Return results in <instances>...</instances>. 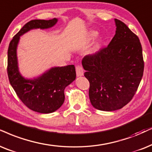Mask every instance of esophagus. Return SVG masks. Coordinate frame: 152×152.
I'll return each instance as SVG.
<instances>
[{"label":"esophagus","mask_w":152,"mask_h":152,"mask_svg":"<svg viewBox=\"0 0 152 152\" xmlns=\"http://www.w3.org/2000/svg\"><path fill=\"white\" fill-rule=\"evenodd\" d=\"M76 76H77L78 77L83 76V74H84L83 69V68L80 66H77L76 67Z\"/></svg>","instance_id":"obj_1"}]
</instances>
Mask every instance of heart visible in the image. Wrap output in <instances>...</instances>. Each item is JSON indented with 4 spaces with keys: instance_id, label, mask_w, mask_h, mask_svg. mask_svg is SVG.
Returning a JSON list of instances; mask_svg holds the SVG:
<instances>
[{
    "instance_id": "obj_1",
    "label": "heart",
    "mask_w": 152,
    "mask_h": 152,
    "mask_svg": "<svg viewBox=\"0 0 152 152\" xmlns=\"http://www.w3.org/2000/svg\"><path fill=\"white\" fill-rule=\"evenodd\" d=\"M97 35H98V32L95 30H90L88 31V33L87 34V36H86V41H93V40L95 39V38L97 37ZM104 41V38L103 37H99L97 39V41H95V44H94L93 48H92V53L93 54H96L97 53H98V51L100 50L101 45L103 43Z\"/></svg>"
}]
</instances>
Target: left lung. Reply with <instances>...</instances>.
<instances>
[{
	"label": "left lung",
	"instance_id": "8db88e82",
	"mask_svg": "<svg viewBox=\"0 0 152 152\" xmlns=\"http://www.w3.org/2000/svg\"><path fill=\"white\" fill-rule=\"evenodd\" d=\"M114 22L116 34L109 45L82 60L84 76L90 82V101L101 111L118 110L127 104L143 76L139 38L121 21Z\"/></svg>",
	"mask_w": 152,
	"mask_h": 152
}]
</instances>
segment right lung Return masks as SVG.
Instances as JSON below:
<instances>
[{
	"label": "right lung",
	"mask_w": 152,
	"mask_h": 152,
	"mask_svg": "<svg viewBox=\"0 0 152 152\" xmlns=\"http://www.w3.org/2000/svg\"><path fill=\"white\" fill-rule=\"evenodd\" d=\"M58 20H34L26 23L13 37L7 50V75L10 83L28 108L41 114L57 111L64 102V90L76 79L74 65L51 67L33 78H25L19 70L17 46L20 36L33 29H48Z\"/></svg>",
	"instance_id": "1"
}]
</instances>
